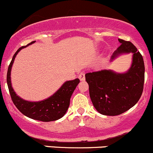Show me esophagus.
Wrapping results in <instances>:
<instances>
[{
    "instance_id": "obj_1",
    "label": "esophagus",
    "mask_w": 153,
    "mask_h": 153,
    "mask_svg": "<svg viewBox=\"0 0 153 153\" xmlns=\"http://www.w3.org/2000/svg\"><path fill=\"white\" fill-rule=\"evenodd\" d=\"M79 79L81 81H84V80L85 79V74L84 73L79 74Z\"/></svg>"
}]
</instances>
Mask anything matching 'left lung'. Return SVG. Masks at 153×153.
Segmentation results:
<instances>
[{
	"instance_id": "1",
	"label": "left lung",
	"mask_w": 153,
	"mask_h": 153,
	"mask_svg": "<svg viewBox=\"0 0 153 153\" xmlns=\"http://www.w3.org/2000/svg\"><path fill=\"white\" fill-rule=\"evenodd\" d=\"M119 41L121 45L113 52L111 61L122 53H133L130 69L124 74L102 70L85 74L91 102L96 110L105 116H117L128 111L138 102L144 89L142 55L131 42L122 39Z\"/></svg>"
}]
</instances>
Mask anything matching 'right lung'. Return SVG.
<instances>
[{"label": "right lung", "mask_w": 153, "mask_h": 153, "mask_svg": "<svg viewBox=\"0 0 153 153\" xmlns=\"http://www.w3.org/2000/svg\"><path fill=\"white\" fill-rule=\"evenodd\" d=\"M34 42L35 41H32L26 46L20 47L14 54L8 68L6 82H7L9 94H10L14 105L23 115L34 120L45 122H52V121L59 119L65 114L70 105L71 97L75 88H76L77 85L79 83V79H75L74 80L65 82L52 96L40 102H29L19 97L15 94L12 87L11 70H12L15 56L19 51L22 48H26L28 45L34 43Z\"/></svg>", "instance_id": "1"}]
</instances>
